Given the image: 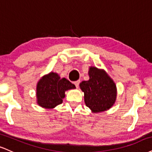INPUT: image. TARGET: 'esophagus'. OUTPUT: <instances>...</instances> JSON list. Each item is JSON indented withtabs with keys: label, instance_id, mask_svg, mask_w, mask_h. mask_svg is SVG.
<instances>
[{
	"label": "esophagus",
	"instance_id": "esophagus-1",
	"mask_svg": "<svg viewBox=\"0 0 152 152\" xmlns=\"http://www.w3.org/2000/svg\"><path fill=\"white\" fill-rule=\"evenodd\" d=\"M79 83H80V81H76L74 82V84H75V86H76V88L78 87V86H79Z\"/></svg>",
	"mask_w": 152,
	"mask_h": 152
}]
</instances>
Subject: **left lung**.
<instances>
[{
    "instance_id": "8db88e82",
    "label": "left lung",
    "mask_w": 152,
    "mask_h": 152,
    "mask_svg": "<svg viewBox=\"0 0 152 152\" xmlns=\"http://www.w3.org/2000/svg\"><path fill=\"white\" fill-rule=\"evenodd\" d=\"M88 81L79 84L84 93V101L94 113H102L113 107L117 98V87L104 69L90 66Z\"/></svg>"
}]
</instances>
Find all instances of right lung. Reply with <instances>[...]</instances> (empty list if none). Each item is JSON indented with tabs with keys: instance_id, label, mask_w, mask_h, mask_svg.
<instances>
[{
	"instance_id": "obj_1",
	"label": "right lung",
	"mask_w": 152,
	"mask_h": 152,
	"mask_svg": "<svg viewBox=\"0 0 152 152\" xmlns=\"http://www.w3.org/2000/svg\"><path fill=\"white\" fill-rule=\"evenodd\" d=\"M74 88V84L52 71L43 76L37 83V103L43 108L53 109L62 103L66 91Z\"/></svg>"
}]
</instances>
